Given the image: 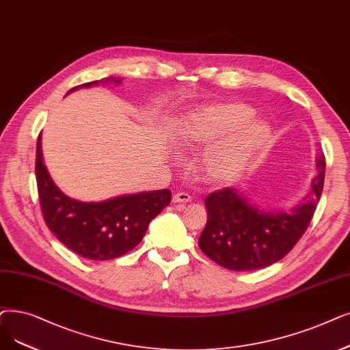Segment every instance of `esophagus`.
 I'll list each match as a JSON object with an SVG mask.
<instances>
[{"mask_svg": "<svg viewBox=\"0 0 350 350\" xmlns=\"http://www.w3.org/2000/svg\"><path fill=\"white\" fill-rule=\"evenodd\" d=\"M191 200L190 194L185 193V191H178L173 196V203H189Z\"/></svg>", "mask_w": 350, "mask_h": 350, "instance_id": "34e87169", "label": "esophagus"}]
</instances>
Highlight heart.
<instances>
[{"mask_svg":"<svg viewBox=\"0 0 350 350\" xmlns=\"http://www.w3.org/2000/svg\"><path fill=\"white\" fill-rule=\"evenodd\" d=\"M253 110L241 103L208 104L190 111L177 134L183 147L213 144L202 169L213 183H232L271 142V127L265 118H252Z\"/></svg>","mask_w":350,"mask_h":350,"instance_id":"heart-1","label":"heart"}]
</instances>
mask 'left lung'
Instances as JSON below:
<instances>
[{"label": "left lung", "instance_id": "8db88e82", "mask_svg": "<svg viewBox=\"0 0 350 350\" xmlns=\"http://www.w3.org/2000/svg\"><path fill=\"white\" fill-rule=\"evenodd\" d=\"M325 165V157L319 156L310 193L288 210L263 208L234 187L208 194V220L199 239L202 252L234 271L263 269L283 259L313 217L323 190Z\"/></svg>", "mask_w": 350, "mask_h": 350}]
</instances>
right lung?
<instances>
[{
	"label": "right lung",
	"instance_id": "1",
	"mask_svg": "<svg viewBox=\"0 0 350 350\" xmlns=\"http://www.w3.org/2000/svg\"><path fill=\"white\" fill-rule=\"evenodd\" d=\"M120 84L109 77L71 88ZM36 176L42 216L54 236L74 253L88 260H111L139 245L150 221L172 202L169 189L121 194L103 202H81L64 194L53 181L44 164L41 134L37 142Z\"/></svg>",
	"mask_w": 350,
	"mask_h": 350
}]
</instances>
